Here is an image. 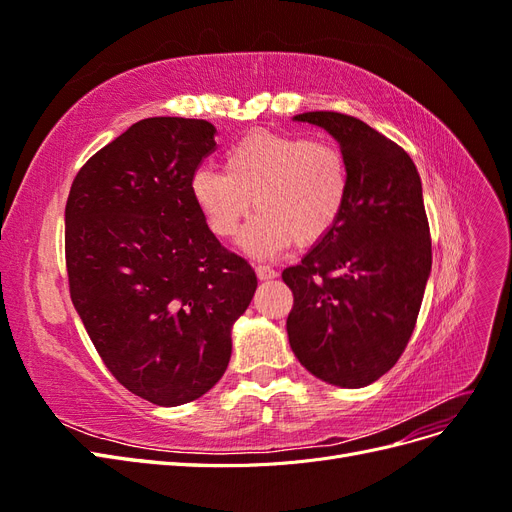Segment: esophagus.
Segmentation results:
<instances>
[{"instance_id": "34e87169", "label": "esophagus", "mask_w": 512, "mask_h": 512, "mask_svg": "<svg viewBox=\"0 0 512 512\" xmlns=\"http://www.w3.org/2000/svg\"><path fill=\"white\" fill-rule=\"evenodd\" d=\"M256 275H258L260 282H269V280H275L277 271L271 269V267H267V265H258V267H256Z\"/></svg>"}]
</instances>
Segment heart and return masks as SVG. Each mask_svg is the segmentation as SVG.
I'll use <instances>...</instances> for the list:
<instances>
[{
  "label": "heart",
  "instance_id": "1",
  "mask_svg": "<svg viewBox=\"0 0 512 512\" xmlns=\"http://www.w3.org/2000/svg\"><path fill=\"white\" fill-rule=\"evenodd\" d=\"M192 200L218 239L235 237L252 209L241 245L256 258H271L297 241L312 247L342 220L350 196V168L333 143L301 134L254 130L224 153V173L198 168Z\"/></svg>",
  "mask_w": 512,
  "mask_h": 512
}]
</instances>
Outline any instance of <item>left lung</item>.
Returning a JSON list of instances; mask_svg holds the SVG:
<instances>
[{"mask_svg": "<svg viewBox=\"0 0 512 512\" xmlns=\"http://www.w3.org/2000/svg\"><path fill=\"white\" fill-rule=\"evenodd\" d=\"M327 130L350 168V196L331 235L282 280L299 363L324 382L361 389L406 350L431 271L423 185L408 153L361 119L316 111L294 117Z\"/></svg>", "mask_w": 512, "mask_h": 512, "instance_id": "1", "label": "left lung"}]
</instances>
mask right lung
Masks as SVG:
<instances>
[{
	"label": "right lung",
	"mask_w": 512,
	"mask_h": 512,
	"mask_svg": "<svg viewBox=\"0 0 512 512\" xmlns=\"http://www.w3.org/2000/svg\"><path fill=\"white\" fill-rule=\"evenodd\" d=\"M213 136L205 119L138 121L85 162L66 203L72 303L108 371L156 406L188 404L224 376L258 286L192 200Z\"/></svg>",
	"instance_id": "right-lung-1"
}]
</instances>
